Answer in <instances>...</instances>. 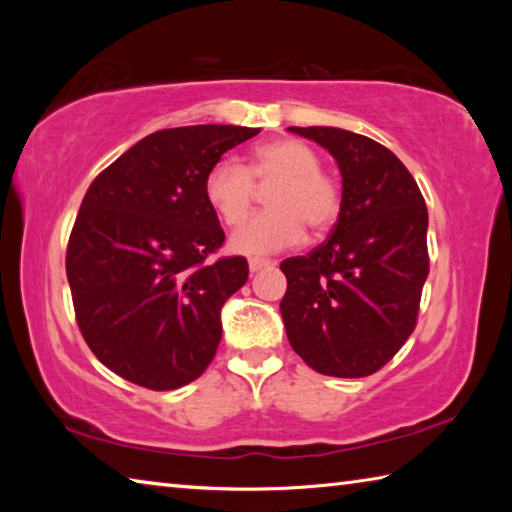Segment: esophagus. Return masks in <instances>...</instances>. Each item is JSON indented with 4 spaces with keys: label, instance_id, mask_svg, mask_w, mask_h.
<instances>
[{
    "label": "esophagus",
    "instance_id": "1",
    "mask_svg": "<svg viewBox=\"0 0 512 512\" xmlns=\"http://www.w3.org/2000/svg\"><path fill=\"white\" fill-rule=\"evenodd\" d=\"M273 266H275V262H271V259H262V257H253L248 262L250 273H259V271H264V268H273Z\"/></svg>",
    "mask_w": 512,
    "mask_h": 512
}]
</instances>
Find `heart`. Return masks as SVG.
<instances>
[{"instance_id":"1","label":"heart","mask_w":512,"mask_h":512,"mask_svg":"<svg viewBox=\"0 0 512 512\" xmlns=\"http://www.w3.org/2000/svg\"><path fill=\"white\" fill-rule=\"evenodd\" d=\"M270 186L268 213L254 217L232 235L239 255H266L296 246L311 232H323L341 212V189L320 171L318 153L300 140L282 137L259 144L248 167L219 160L205 176V201L225 225H239L252 206L256 185Z\"/></svg>"}]
</instances>
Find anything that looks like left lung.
I'll use <instances>...</instances> for the list:
<instances>
[{
	"label": "left lung",
	"instance_id": "left-lung-1",
	"mask_svg": "<svg viewBox=\"0 0 512 512\" xmlns=\"http://www.w3.org/2000/svg\"><path fill=\"white\" fill-rule=\"evenodd\" d=\"M332 153L343 178L332 235L280 264V302L291 348L329 377H368L415 329L429 275L424 198L386 146L343 128L291 126Z\"/></svg>",
	"mask_w": 512,
	"mask_h": 512
}]
</instances>
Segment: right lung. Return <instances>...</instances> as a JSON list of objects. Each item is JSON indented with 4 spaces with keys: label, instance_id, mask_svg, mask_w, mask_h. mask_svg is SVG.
<instances>
[{
    "label": "right lung",
    "instance_id": "1",
    "mask_svg": "<svg viewBox=\"0 0 512 512\" xmlns=\"http://www.w3.org/2000/svg\"><path fill=\"white\" fill-rule=\"evenodd\" d=\"M259 128L183 126L146 135L103 169L67 244L76 323L103 366L151 391L198 379L221 341V307L248 280L223 244L205 176Z\"/></svg>",
    "mask_w": 512,
    "mask_h": 512
}]
</instances>
